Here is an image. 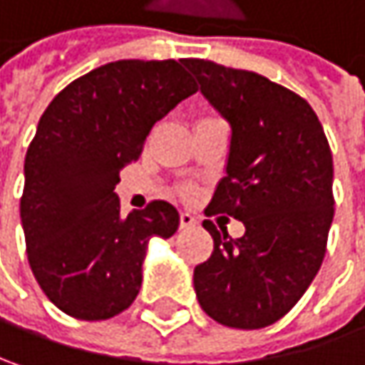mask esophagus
<instances>
[{
	"label": "esophagus",
	"mask_w": 365,
	"mask_h": 365,
	"mask_svg": "<svg viewBox=\"0 0 365 365\" xmlns=\"http://www.w3.org/2000/svg\"><path fill=\"white\" fill-rule=\"evenodd\" d=\"M198 221H196V217L190 215V213H180V225L182 227H194Z\"/></svg>",
	"instance_id": "esophagus-1"
}]
</instances>
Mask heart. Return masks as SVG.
Masks as SVG:
<instances>
[{
    "instance_id": "heart-1",
    "label": "heart",
    "mask_w": 365,
    "mask_h": 365,
    "mask_svg": "<svg viewBox=\"0 0 365 365\" xmlns=\"http://www.w3.org/2000/svg\"><path fill=\"white\" fill-rule=\"evenodd\" d=\"M180 194H182L183 198H190V196L194 194V190H192L190 185H185V187H182V190H180Z\"/></svg>"
}]
</instances>
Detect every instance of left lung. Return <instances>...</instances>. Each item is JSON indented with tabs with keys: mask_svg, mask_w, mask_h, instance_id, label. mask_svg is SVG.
Segmentation results:
<instances>
[{
	"mask_svg": "<svg viewBox=\"0 0 365 365\" xmlns=\"http://www.w3.org/2000/svg\"><path fill=\"white\" fill-rule=\"evenodd\" d=\"M185 66L232 125L227 175L205 215L247 227L232 240L205 219L215 247L194 269L196 297L223 326L265 328L299 303L322 267L334 217L332 152L309 102L288 87L211 60Z\"/></svg>",
	"mask_w": 365,
	"mask_h": 365,
	"instance_id": "8db88e82",
	"label": "left lung"
}]
</instances>
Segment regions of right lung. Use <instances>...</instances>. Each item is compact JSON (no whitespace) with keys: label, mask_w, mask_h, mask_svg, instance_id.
Segmentation results:
<instances>
[{"label":"right lung","mask_w":365,"mask_h":365,"mask_svg":"<svg viewBox=\"0 0 365 365\" xmlns=\"http://www.w3.org/2000/svg\"><path fill=\"white\" fill-rule=\"evenodd\" d=\"M196 91L178 60H116L66 85L41 115L20 219L33 276L60 312L100 322L135 301L148 240L173 236L180 213L152 200L120 215L118 171L140 158L152 125Z\"/></svg>","instance_id":"1"}]
</instances>
